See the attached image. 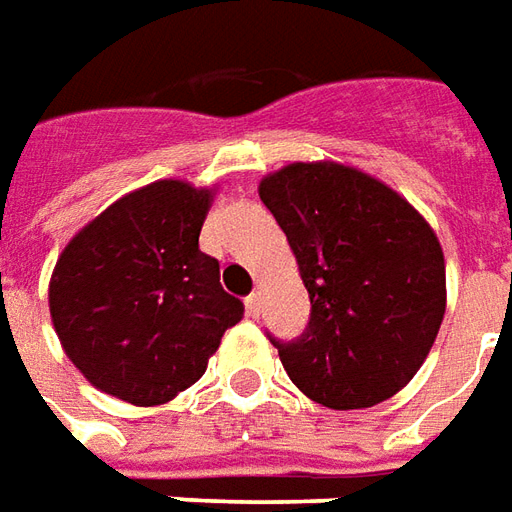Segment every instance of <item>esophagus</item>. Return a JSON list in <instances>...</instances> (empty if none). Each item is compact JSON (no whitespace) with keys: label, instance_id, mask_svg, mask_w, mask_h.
<instances>
[{"label":"esophagus","instance_id":"1","mask_svg":"<svg viewBox=\"0 0 512 512\" xmlns=\"http://www.w3.org/2000/svg\"><path fill=\"white\" fill-rule=\"evenodd\" d=\"M246 312H249L252 318H257V315H260V293H257V290L246 296Z\"/></svg>","mask_w":512,"mask_h":512}]
</instances>
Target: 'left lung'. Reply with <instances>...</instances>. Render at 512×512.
Returning <instances> with one entry per match:
<instances>
[{
  "label": "left lung",
  "instance_id": "obj_1",
  "mask_svg": "<svg viewBox=\"0 0 512 512\" xmlns=\"http://www.w3.org/2000/svg\"><path fill=\"white\" fill-rule=\"evenodd\" d=\"M257 191L288 235L312 304L296 343L274 340L290 381L334 411L397 395L444 321L433 227L384 180L340 161H293Z\"/></svg>",
  "mask_w": 512,
  "mask_h": 512
}]
</instances>
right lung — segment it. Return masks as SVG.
I'll return each instance as SVG.
<instances>
[{
  "mask_svg": "<svg viewBox=\"0 0 512 512\" xmlns=\"http://www.w3.org/2000/svg\"><path fill=\"white\" fill-rule=\"evenodd\" d=\"M213 189L167 178L115 200L65 244L49 310L65 356L95 389L164 406L197 384L244 304L200 252Z\"/></svg>",
  "mask_w": 512,
  "mask_h": 512,
  "instance_id": "add662e5",
  "label": "right lung"
}]
</instances>
